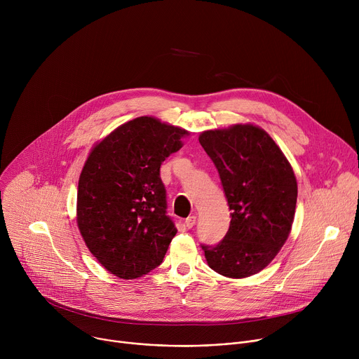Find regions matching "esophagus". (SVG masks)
Here are the masks:
<instances>
[{
  "instance_id": "34e87169",
  "label": "esophagus",
  "mask_w": 359,
  "mask_h": 359,
  "mask_svg": "<svg viewBox=\"0 0 359 359\" xmlns=\"http://www.w3.org/2000/svg\"><path fill=\"white\" fill-rule=\"evenodd\" d=\"M194 224H196V216H194V215H193V216H189V217L184 220V226H186L187 229H191Z\"/></svg>"
}]
</instances>
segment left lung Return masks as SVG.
Returning a JSON list of instances; mask_svg holds the SVG:
<instances>
[{"instance_id":"left-lung-1","label":"left lung","mask_w":359,"mask_h":359,"mask_svg":"<svg viewBox=\"0 0 359 359\" xmlns=\"http://www.w3.org/2000/svg\"><path fill=\"white\" fill-rule=\"evenodd\" d=\"M198 142L213 161L231 210L217 245L203 244L208 264L229 278L266 269L290 236L297 179L271 136L251 123L201 132Z\"/></svg>"}]
</instances>
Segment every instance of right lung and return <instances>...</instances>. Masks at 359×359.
Listing matches in <instances>:
<instances>
[{"instance_id": "obj_1", "label": "right lung", "mask_w": 359, "mask_h": 359, "mask_svg": "<svg viewBox=\"0 0 359 359\" xmlns=\"http://www.w3.org/2000/svg\"><path fill=\"white\" fill-rule=\"evenodd\" d=\"M187 130L151 116L129 121L93 146L78 183L76 222L96 260L119 278L156 269L177 230L166 215L161 165Z\"/></svg>"}]
</instances>
